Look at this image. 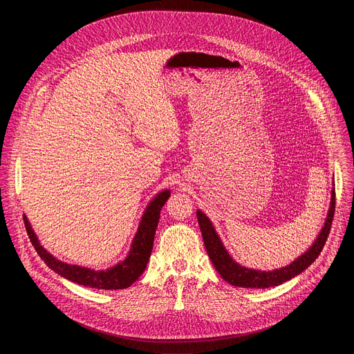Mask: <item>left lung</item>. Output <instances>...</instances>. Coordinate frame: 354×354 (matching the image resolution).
Instances as JSON below:
<instances>
[{"label":"left lung","mask_w":354,"mask_h":354,"mask_svg":"<svg viewBox=\"0 0 354 354\" xmlns=\"http://www.w3.org/2000/svg\"><path fill=\"white\" fill-rule=\"evenodd\" d=\"M334 205H336V192H334V188L331 191V202H330V208L328 214L324 222V227L322 228L319 236L314 239L313 245L301 254L299 258L294 259V261L283 268L272 270V271H259V270H252L239 266L235 259L230 255V252L225 250L224 244H222L221 238L218 236L211 219L203 214L202 211H196L198 222H199V228L202 232L203 238V244H205L207 252L211 258V261L215 267V270L219 272V275L224 278L225 281L235 287H243V288H268V287H275L280 286L295 275L301 274L306 268H308L317 258L326 244L330 228H331V222L334 216Z\"/></svg>","instance_id":"obj_1"}]
</instances>
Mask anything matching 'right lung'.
<instances>
[{"instance_id":"right-lung-1","label":"right lung","mask_w":354,"mask_h":354,"mask_svg":"<svg viewBox=\"0 0 354 354\" xmlns=\"http://www.w3.org/2000/svg\"><path fill=\"white\" fill-rule=\"evenodd\" d=\"M169 196H171V191L165 189L149 202L147 208L143 212L138 232L132 241V245H130V251L127 257L115 267H110L107 270H100V271H95L91 268H86L80 266H71L53 257L47 250H44L40 245V241L34 234L27 216L24 215L23 218H24L26 230L31 244L34 245L37 254L41 257L43 261L54 272H57L59 275L67 278V280L84 287L99 288V290H122L132 286L145 271L153 248V239L158 228V222L160 218V209Z\"/></svg>"}]
</instances>
